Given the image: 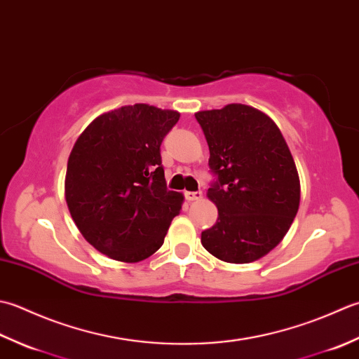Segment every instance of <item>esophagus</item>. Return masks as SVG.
I'll return each instance as SVG.
<instances>
[{"label":"esophagus","mask_w":359,"mask_h":359,"mask_svg":"<svg viewBox=\"0 0 359 359\" xmlns=\"http://www.w3.org/2000/svg\"><path fill=\"white\" fill-rule=\"evenodd\" d=\"M184 196L187 201H198L203 198V194L201 192H186Z\"/></svg>","instance_id":"1"}]
</instances>
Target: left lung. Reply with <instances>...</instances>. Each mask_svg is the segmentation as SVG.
I'll return each mask as SVG.
<instances>
[{"instance_id": "8db88e82", "label": "left lung", "mask_w": 359, "mask_h": 359, "mask_svg": "<svg viewBox=\"0 0 359 359\" xmlns=\"http://www.w3.org/2000/svg\"><path fill=\"white\" fill-rule=\"evenodd\" d=\"M217 181L208 198L217 223L201 232L204 250L228 263H250L280 243L301 201V182L287 142L260 109L229 104L195 113Z\"/></svg>"}]
</instances>
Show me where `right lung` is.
<instances>
[{"label":"right lung","mask_w":359,"mask_h":359,"mask_svg":"<svg viewBox=\"0 0 359 359\" xmlns=\"http://www.w3.org/2000/svg\"><path fill=\"white\" fill-rule=\"evenodd\" d=\"M180 119L173 109L126 105L100 114L77 137L65 198L88 243L136 263L155 254L184 196L167 189L161 142Z\"/></svg>","instance_id":"1"}]
</instances>
